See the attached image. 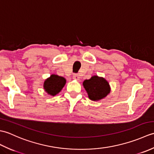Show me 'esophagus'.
<instances>
[{"mask_svg": "<svg viewBox=\"0 0 154 154\" xmlns=\"http://www.w3.org/2000/svg\"><path fill=\"white\" fill-rule=\"evenodd\" d=\"M73 79H75V80H76V81H79V75H77V74H75V75H73Z\"/></svg>", "mask_w": 154, "mask_h": 154, "instance_id": "obj_1", "label": "esophagus"}]
</instances>
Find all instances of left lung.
I'll return each mask as SVG.
<instances>
[{"label": "left lung", "instance_id": "1", "mask_svg": "<svg viewBox=\"0 0 154 154\" xmlns=\"http://www.w3.org/2000/svg\"><path fill=\"white\" fill-rule=\"evenodd\" d=\"M83 85L91 100L98 101L105 98L110 92L109 82L102 77L94 75L83 81Z\"/></svg>", "mask_w": 154, "mask_h": 154}]
</instances>
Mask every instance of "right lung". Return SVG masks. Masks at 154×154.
Instances as JSON below:
<instances>
[{
    "label": "right lung",
    "instance_id": "add662e5",
    "mask_svg": "<svg viewBox=\"0 0 154 154\" xmlns=\"http://www.w3.org/2000/svg\"><path fill=\"white\" fill-rule=\"evenodd\" d=\"M65 83H66V79L64 77L52 74L50 77L45 80L44 89L48 94L54 97L62 90Z\"/></svg>",
    "mask_w": 154,
    "mask_h": 154
}]
</instances>
